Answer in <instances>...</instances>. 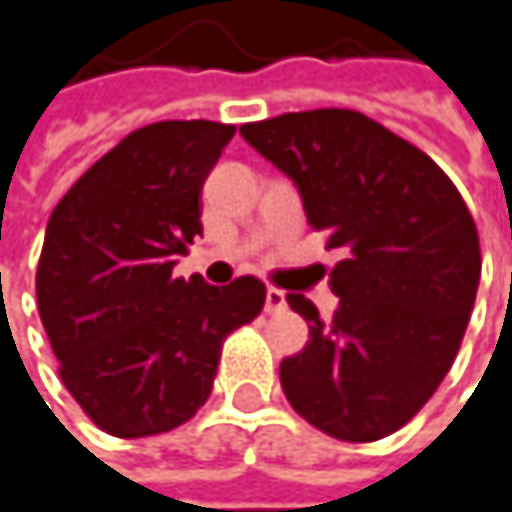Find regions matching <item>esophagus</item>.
Instances as JSON below:
<instances>
[{"label":"esophagus","instance_id":"34e87169","mask_svg":"<svg viewBox=\"0 0 512 512\" xmlns=\"http://www.w3.org/2000/svg\"><path fill=\"white\" fill-rule=\"evenodd\" d=\"M264 306H267V312L273 315V312H282L285 306H288V300H285V291H279V288H270L267 291V300H264Z\"/></svg>","mask_w":512,"mask_h":512}]
</instances>
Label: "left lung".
<instances>
[{
    "label": "left lung",
    "instance_id": "8db88e82",
    "mask_svg": "<svg viewBox=\"0 0 512 512\" xmlns=\"http://www.w3.org/2000/svg\"><path fill=\"white\" fill-rule=\"evenodd\" d=\"M300 191L306 221L346 258L331 321L288 294L309 343L279 367L288 404L318 431L370 443L404 428L449 373L480 285V236L446 172L349 108L239 127Z\"/></svg>",
    "mask_w": 512,
    "mask_h": 512
}]
</instances>
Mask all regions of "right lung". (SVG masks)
Listing matches in <instances>:
<instances>
[{
	"label": "right lung",
	"mask_w": 512,
	"mask_h": 512,
	"mask_svg": "<svg viewBox=\"0 0 512 512\" xmlns=\"http://www.w3.org/2000/svg\"><path fill=\"white\" fill-rule=\"evenodd\" d=\"M236 127L160 121L99 157L51 212L35 294L60 379L115 437L188 422L212 394L221 343L264 309L261 279L224 288L172 267L203 236V181Z\"/></svg>",
	"instance_id": "add662e5"
}]
</instances>
